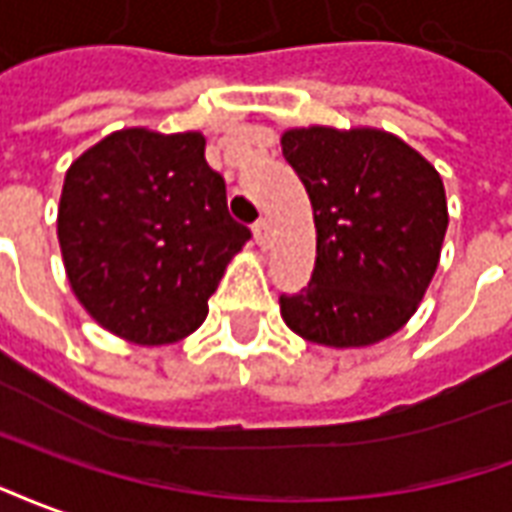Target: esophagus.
Masks as SVG:
<instances>
[{
	"mask_svg": "<svg viewBox=\"0 0 512 512\" xmlns=\"http://www.w3.org/2000/svg\"><path fill=\"white\" fill-rule=\"evenodd\" d=\"M270 237H272V229H270V220L261 218L253 223V240H256V245L259 248H267L270 245Z\"/></svg>",
	"mask_w": 512,
	"mask_h": 512,
	"instance_id": "esophagus-1",
	"label": "esophagus"
}]
</instances>
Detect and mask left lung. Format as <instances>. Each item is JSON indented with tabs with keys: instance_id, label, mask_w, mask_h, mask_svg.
<instances>
[{
	"instance_id": "1",
	"label": "left lung",
	"mask_w": 512,
	"mask_h": 512,
	"mask_svg": "<svg viewBox=\"0 0 512 512\" xmlns=\"http://www.w3.org/2000/svg\"><path fill=\"white\" fill-rule=\"evenodd\" d=\"M283 158L308 190L316 264L283 322L305 341L349 349L398 333L434 278L447 231L442 177L393 133L294 128Z\"/></svg>"
}]
</instances>
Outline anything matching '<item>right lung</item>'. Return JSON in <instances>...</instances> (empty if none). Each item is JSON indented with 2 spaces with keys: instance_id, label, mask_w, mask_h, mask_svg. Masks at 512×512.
Returning a JSON list of instances; mask_svg holds the SVG:
<instances>
[{
  "instance_id": "1",
  "label": "right lung",
  "mask_w": 512,
  "mask_h": 512,
  "mask_svg": "<svg viewBox=\"0 0 512 512\" xmlns=\"http://www.w3.org/2000/svg\"><path fill=\"white\" fill-rule=\"evenodd\" d=\"M67 281L89 316L125 341L190 335L226 264L251 240L201 133L117 130L67 169L57 218Z\"/></svg>"
}]
</instances>
